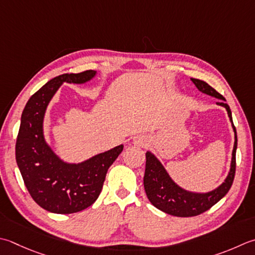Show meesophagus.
Here are the masks:
<instances>
[{
  "label": "esophagus",
  "instance_id": "esophagus-1",
  "mask_svg": "<svg viewBox=\"0 0 255 255\" xmlns=\"http://www.w3.org/2000/svg\"><path fill=\"white\" fill-rule=\"evenodd\" d=\"M132 142H133L134 146L144 147V146H147L149 140H148V138L146 136H143V134H138V136L133 137Z\"/></svg>",
  "mask_w": 255,
  "mask_h": 255
}]
</instances>
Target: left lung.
Segmentation results:
<instances>
[{"mask_svg": "<svg viewBox=\"0 0 255 255\" xmlns=\"http://www.w3.org/2000/svg\"><path fill=\"white\" fill-rule=\"evenodd\" d=\"M192 83L203 94L220 99L217 105L227 109L228 116L230 118L234 131V144L232 150L230 171L224 182L220 186L209 192H191L184 190L174 182L169 176L162 163L150 151L146 152V170L143 177V187L147 198L152 206L164 213L171 214L174 217H194L209 210L218 201L226 196L232 186L234 174H236V152L238 146L237 129L232 121V114L229 105L226 104V98L219 94L206 82L197 78H191Z\"/></svg>", "mask_w": 255, "mask_h": 255, "instance_id": "8db88e82", "label": "left lung"}]
</instances>
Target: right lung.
Listing matches in <instances>:
<instances>
[{
	"mask_svg": "<svg viewBox=\"0 0 255 255\" xmlns=\"http://www.w3.org/2000/svg\"><path fill=\"white\" fill-rule=\"evenodd\" d=\"M96 71L63 74L47 82L28 99L21 117L15 157L25 187L39 207L58 214L84 210L97 200L108 168L124 144L87 160L69 163L62 160L44 137V117L49 102L63 83L85 84Z\"/></svg>",
	"mask_w": 255,
	"mask_h": 255,
	"instance_id": "obj_1",
	"label": "right lung"
}]
</instances>
